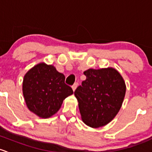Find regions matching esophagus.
Listing matches in <instances>:
<instances>
[{
  "label": "esophagus",
  "instance_id": "1",
  "mask_svg": "<svg viewBox=\"0 0 152 152\" xmlns=\"http://www.w3.org/2000/svg\"><path fill=\"white\" fill-rule=\"evenodd\" d=\"M78 86V83H75L74 84V85L72 86V90H73V91H75L76 90V88H77V87Z\"/></svg>",
  "mask_w": 152,
  "mask_h": 152
}]
</instances>
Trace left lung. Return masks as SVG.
Masks as SVG:
<instances>
[{
    "label": "left lung",
    "instance_id": "1",
    "mask_svg": "<svg viewBox=\"0 0 152 152\" xmlns=\"http://www.w3.org/2000/svg\"><path fill=\"white\" fill-rule=\"evenodd\" d=\"M86 79L77 88L83 121L92 128L110 123L121 108L126 93V84L119 72L113 67L84 72Z\"/></svg>",
    "mask_w": 152,
    "mask_h": 152
}]
</instances>
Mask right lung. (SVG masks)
Listing matches in <instances>:
<instances>
[{
	"instance_id": "1",
	"label": "right lung",
	"mask_w": 152,
	"mask_h": 152,
	"mask_svg": "<svg viewBox=\"0 0 152 152\" xmlns=\"http://www.w3.org/2000/svg\"><path fill=\"white\" fill-rule=\"evenodd\" d=\"M64 81L62 73L45 62L30 69L23 81V96L28 110L42 118L56 114L64 100L73 94Z\"/></svg>"
}]
</instances>
